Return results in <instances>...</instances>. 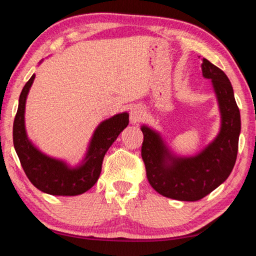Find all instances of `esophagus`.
<instances>
[{"label":"esophagus","instance_id":"obj_1","mask_svg":"<svg viewBox=\"0 0 256 256\" xmlns=\"http://www.w3.org/2000/svg\"><path fill=\"white\" fill-rule=\"evenodd\" d=\"M142 114H144V110L140 106H134L130 110V114H129V118H130L132 124H137L138 121L142 119Z\"/></svg>","mask_w":256,"mask_h":256}]
</instances>
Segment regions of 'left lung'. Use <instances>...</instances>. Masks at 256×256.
I'll list each match as a JSON object with an SVG mask.
<instances>
[{"label": "left lung", "instance_id": "obj_1", "mask_svg": "<svg viewBox=\"0 0 256 256\" xmlns=\"http://www.w3.org/2000/svg\"><path fill=\"white\" fill-rule=\"evenodd\" d=\"M201 70L204 78L212 80L220 114V129L212 142L196 155L180 156L158 130L147 124L140 127L142 158L150 184L160 194L180 201H198L225 182L238 150L240 114L230 80L206 58Z\"/></svg>", "mask_w": 256, "mask_h": 256}]
</instances>
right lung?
Here are the masks:
<instances>
[{
    "label": "right lung",
    "mask_w": 256,
    "mask_h": 256,
    "mask_svg": "<svg viewBox=\"0 0 256 256\" xmlns=\"http://www.w3.org/2000/svg\"><path fill=\"white\" fill-rule=\"evenodd\" d=\"M40 60L39 64H42ZM34 74L26 83L19 98V106L13 122V145L26 176L38 190L52 196H78L91 189L100 176L104 155L129 124L128 112H121L98 124L88 142L86 153L78 164L70 165L60 158L42 153L26 130V96Z\"/></svg>",
    "instance_id": "obj_1"
}]
</instances>
